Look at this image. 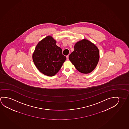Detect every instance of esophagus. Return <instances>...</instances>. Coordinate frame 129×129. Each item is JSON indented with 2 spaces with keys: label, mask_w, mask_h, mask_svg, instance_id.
I'll return each mask as SVG.
<instances>
[{
  "label": "esophagus",
  "mask_w": 129,
  "mask_h": 129,
  "mask_svg": "<svg viewBox=\"0 0 129 129\" xmlns=\"http://www.w3.org/2000/svg\"><path fill=\"white\" fill-rule=\"evenodd\" d=\"M66 59H67V60H69V55H67V56H66Z\"/></svg>",
  "instance_id": "34e87169"
}]
</instances>
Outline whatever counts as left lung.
Here are the masks:
<instances>
[{
  "label": "left lung",
  "mask_w": 129,
  "mask_h": 129,
  "mask_svg": "<svg viewBox=\"0 0 129 129\" xmlns=\"http://www.w3.org/2000/svg\"><path fill=\"white\" fill-rule=\"evenodd\" d=\"M69 58L78 71L82 74H89L97 65L100 53L98 47L94 43L83 39L75 44L74 51Z\"/></svg>",
  "instance_id": "left-lung-1"
}]
</instances>
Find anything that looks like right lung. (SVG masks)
<instances>
[{
  "mask_svg": "<svg viewBox=\"0 0 129 129\" xmlns=\"http://www.w3.org/2000/svg\"><path fill=\"white\" fill-rule=\"evenodd\" d=\"M56 43L52 37L47 36L38 43L32 55L35 66L47 76L55 75L66 59Z\"/></svg>",
  "mask_w": 129,
  "mask_h": 129,
  "instance_id": "add662e5",
  "label": "right lung"
}]
</instances>
